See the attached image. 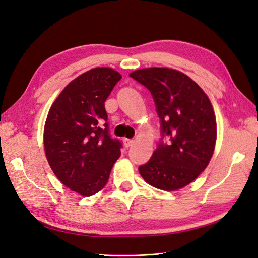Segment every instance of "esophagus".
Returning a JSON list of instances; mask_svg holds the SVG:
<instances>
[{"label": "esophagus", "instance_id": "esophagus-1", "mask_svg": "<svg viewBox=\"0 0 258 258\" xmlns=\"http://www.w3.org/2000/svg\"><path fill=\"white\" fill-rule=\"evenodd\" d=\"M123 142H124V145H125V147H130V146H132V145H133V143H134V141H133V140H131V139H124V140H123Z\"/></svg>", "mask_w": 258, "mask_h": 258}]
</instances>
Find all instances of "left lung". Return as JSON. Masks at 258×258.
I'll return each mask as SVG.
<instances>
[{
	"label": "left lung",
	"mask_w": 258,
	"mask_h": 258,
	"mask_svg": "<svg viewBox=\"0 0 258 258\" xmlns=\"http://www.w3.org/2000/svg\"><path fill=\"white\" fill-rule=\"evenodd\" d=\"M130 76L151 92L161 122V140L139 167L146 183L163 190L182 188L204 171L216 142L212 104L187 75L166 68L134 71Z\"/></svg>",
	"instance_id": "obj_1"
}]
</instances>
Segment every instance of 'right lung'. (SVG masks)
<instances>
[{"instance_id": "obj_1", "label": "right lung", "mask_w": 258, "mask_h": 258, "mask_svg": "<svg viewBox=\"0 0 258 258\" xmlns=\"http://www.w3.org/2000/svg\"><path fill=\"white\" fill-rule=\"evenodd\" d=\"M122 79L96 68L80 75L53 103L44 127L48 164L67 187L91 196L106 185L122 143L109 133L104 103Z\"/></svg>"}]
</instances>
